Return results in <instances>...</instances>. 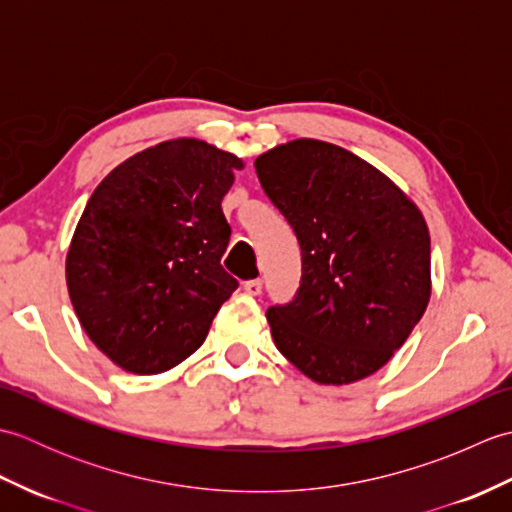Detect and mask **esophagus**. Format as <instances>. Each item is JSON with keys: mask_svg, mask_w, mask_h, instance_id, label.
<instances>
[{"mask_svg": "<svg viewBox=\"0 0 512 512\" xmlns=\"http://www.w3.org/2000/svg\"><path fill=\"white\" fill-rule=\"evenodd\" d=\"M244 292L250 297H259L262 295V279H250L244 281Z\"/></svg>", "mask_w": 512, "mask_h": 512, "instance_id": "1", "label": "esophagus"}]
</instances>
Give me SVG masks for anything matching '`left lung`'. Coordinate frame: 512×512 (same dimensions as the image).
<instances>
[{
	"label": "left lung",
	"instance_id": "8db88e82",
	"mask_svg": "<svg viewBox=\"0 0 512 512\" xmlns=\"http://www.w3.org/2000/svg\"><path fill=\"white\" fill-rule=\"evenodd\" d=\"M255 169L301 246L295 299L266 312L277 350L321 385L372 376L431 297L420 209L383 171L323 140L277 145Z\"/></svg>",
	"mask_w": 512,
	"mask_h": 512
}]
</instances>
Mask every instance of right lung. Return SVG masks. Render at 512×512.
I'll use <instances>...</instances> for the list:
<instances>
[{"instance_id":"add662e5","label":"right lung","mask_w":512,"mask_h":512,"mask_svg":"<svg viewBox=\"0 0 512 512\" xmlns=\"http://www.w3.org/2000/svg\"><path fill=\"white\" fill-rule=\"evenodd\" d=\"M244 162L198 138L165 140L94 189L65 257L85 334L129 374H160L204 343L237 279L222 198Z\"/></svg>"}]
</instances>
